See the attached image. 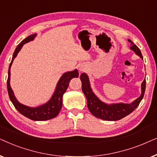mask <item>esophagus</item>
Returning <instances> with one entry per match:
<instances>
[{
    "mask_svg": "<svg viewBox=\"0 0 157 157\" xmlns=\"http://www.w3.org/2000/svg\"><path fill=\"white\" fill-rule=\"evenodd\" d=\"M86 68H87L86 66L81 65V66H80V67H79V71H80L81 72H83V71H85L86 70Z\"/></svg>",
    "mask_w": 157,
    "mask_h": 157,
    "instance_id": "obj_1",
    "label": "esophagus"
}]
</instances>
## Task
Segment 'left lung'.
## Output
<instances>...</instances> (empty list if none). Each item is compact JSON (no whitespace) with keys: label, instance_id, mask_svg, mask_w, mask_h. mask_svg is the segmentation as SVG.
I'll return each mask as SVG.
<instances>
[{"label":"left lung","instance_id":"1","mask_svg":"<svg viewBox=\"0 0 157 157\" xmlns=\"http://www.w3.org/2000/svg\"><path fill=\"white\" fill-rule=\"evenodd\" d=\"M128 40L131 43V50H132L141 59H143L140 49L134 44L132 40L129 39ZM80 78L82 83V91L86 97L88 109L90 112L94 117L106 121H118L130 114L132 111L135 110V109L137 108L139 103L142 100L146 89V80L144 79L141 83V95L134 101L130 104L121 102L109 104L101 101L94 93L90 84L89 78L86 73L81 74Z\"/></svg>","mask_w":157,"mask_h":157}]
</instances>
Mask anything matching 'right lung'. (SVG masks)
Wrapping results in <instances>:
<instances>
[{"mask_svg": "<svg viewBox=\"0 0 157 157\" xmlns=\"http://www.w3.org/2000/svg\"><path fill=\"white\" fill-rule=\"evenodd\" d=\"M36 36H37V33L32 34V35L28 36L27 38L23 39L18 45V46L16 47V50H15L13 53V55L9 68H8L7 89L10 101L13 103L15 108L21 114L25 117L29 118L30 119L33 120V121H46V120L53 119V118L56 117L59 114L62 107V98H63V94L65 93L66 89H67L70 81L73 78H78V70L75 69L72 71L64 73L61 76L59 81H58L56 86V89L54 92H53L52 96L45 104L36 107L28 106L24 104H21L17 100V98L14 95L13 91L11 87H10V67H11L15 58L17 56V55H18L19 51H21V49L22 48L23 45L26 44V43L31 41V40H33Z\"/></svg>", "mask_w": 157, "mask_h": 157, "instance_id": "right-lung-1", "label": "right lung"}]
</instances>
